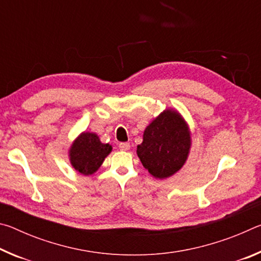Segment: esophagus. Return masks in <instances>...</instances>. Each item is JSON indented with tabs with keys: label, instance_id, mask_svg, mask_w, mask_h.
Returning <instances> with one entry per match:
<instances>
[{
	"label": "esophagus",
	"instance_id": "34e87169",
	"mask_svg": "<svg viewBox=\"0 0 261 261\" xmlns=\"http://www.w3.org/2000/svg\"><path fill=\"white\" fill-rule=\"evenodd\" d=\"M120 149H122V151H129L130 149V144L129 143H120Z\"/></svg>",
	"mask_w": 261,
	"mask_h": 261
}]
</instances>
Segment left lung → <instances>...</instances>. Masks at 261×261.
I'll use <instances>...</instances> for the list:
<instances>
[{
  "mask_svg": "<svg viewBox=\"0 0 261 261\" xmlns=\"http://www.w3.org/2000/svg\"><path fill=\"white\" fill-rule=\"evenodd\" d=\"M191 148V132L182 115L166 109L144 131L137 155L145 169L155 178L173 176L187 162Z\"/></svg>",
  "mask_w": 261,
  "mask_h": 261,
  "instance_id": "obj_1",
  "label": "left lung"
}]
</instances>
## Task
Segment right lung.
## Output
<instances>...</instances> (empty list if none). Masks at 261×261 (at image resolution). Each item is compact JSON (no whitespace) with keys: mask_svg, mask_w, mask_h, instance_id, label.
Here are the masks:
<instances>
[{"mask_svg":"<svg viewBox=\"0 0 261 261\" xmlns=\"http://www.w3.org/2000/svg\"><path fill=\"white\" fill-rule=\"evenodd\" d=\"M112 145L100 141L94 132H82L69 148V160L74 170L82 175H92L99 169L112 152Z\"/></svg>","mask_w":261,"mask_h":261,"instance_id":"add662e5","label":"right lung"}]
</instances>
